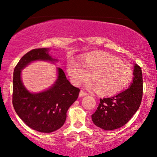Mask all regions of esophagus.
I'll return each mask as SVG.
<instances>
[{"mask_svg": "<svg viewBox=\"0 0 157 157\" xmlns=\"http://www.w3.org/2000/svg\"><path fill=\"white\" fill-rule=\"evenodd\" d=\"M88 95L87 93L84 92L82 90H81L80 93H79V97H83V96H85V95Z\"/></svg>", "mask_w": 157, "mask_h": 157, "instance_id": "34e87169", "label": "esophagus"}]
</instances>
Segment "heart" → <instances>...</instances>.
<instances>
[{
    "instance_id": "b5f03b06",
    "label": "heart",
    "mask_w": 157,
    "mask_h": 157,
    "mask_svg": "<svg viewBox=\"0 0 157 157\" xmlns=\"http://www.w3.org/2000/svg\"><path fill=\"white\" fill-rule=\"evenodd\" d=\"M67 72L76 86L89 78L90 83L100 95L112 96L122 91L132 80L133 71L130 67L112 54L105 52H93L83 59V64L71 60L67 64Z\"/></svg>"
}]
</instances>
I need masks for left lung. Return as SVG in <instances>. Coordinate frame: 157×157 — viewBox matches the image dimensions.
Listing matches in <instances>:
<instances>
[{"instance_id": "8db88e82", "label": "left lung", "mask_w": 157, "mask_h": 157, "mask_svg": "<svg viewBox=\"0 0 157 157\" xmlns=\"http://www.w3.org/2000/svg\"><path fill=\"white\" fill-rule=\"evenodd\" d=\"M134 78L128 89L116 95L100 99L95 112L91 115L95 125L105 130L124 125L139 109L142 99L143 79L140 66L135 64Z\"/></svg>"}]
</instances>
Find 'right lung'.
<instances>
[{
	"label": "right lung",
	"instance_id": "right-lung-1",
	"mask_svg": "<svg viewBox=\"0 0 157 157\" xmlns=\"http://www.w3.org/2000/svg\"><path fill=\"white\" fill-rule=\"evenodd\" d=\"M48 49H34L20 59L13 73V105L18 116L29 128L40 132L50 133L62 128L69 107L78 98L80 89L72 86L64 72L58 68V78L48 90L32 94L25 88L21 70L32 62L51 61Z\"/></svg>",
	"mask_w": 157,
	"mask_h": 157
}]
</instances>
